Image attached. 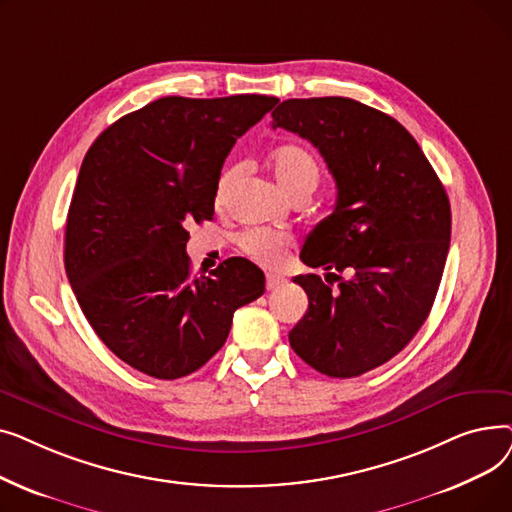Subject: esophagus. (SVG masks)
Returning <instances> with one entry per match:
<instances>
[{
  "mask_svg": "<svg viewBox=\"0 0 512 512\" xmlns=\"http://www.w3.org/2000/svg\"><path fill=\"white\" fill-rule=\"evenodd\" d=\"M284 284H286V278L280 276V274H267V278H265L267 290H278V288H282Z\"/></svg>",
  "mask_w": 512,
  "mask_h": 512,
  "instance_id": "esophagus-1",
  "label": "esophagus"
}]
</instances>
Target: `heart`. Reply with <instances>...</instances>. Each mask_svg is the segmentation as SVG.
Listing matches in <instances>:
<instances>
[{
	"label": "heart",
	"mask_w": 512,
	"mask_h": 512,
	"mask_svg": "<svg viewBox=\"0 0 512 512\" xmlns=\"http://www.w3.org/2000/svg\"><path fill=\"white\" fill-rule=\"evenodd\" d=\"M270 170L280 184L284 193L290 197L299 191H305V188H311L315 191V186L319 182L321 170L317 159L313 157L311 151L299 145H284L278 147L270 155ZM238 180V168L228 166L222 170L218 182H215V205L226 207L230 201V195L234 191ZM292 245V238L284 232L278 230H249L240 236V247L249 257H253L259 263L265 265H276L280 263L288 249Z\"/></svg>",
	"instance_id": "heart-1"
}]
</instances>
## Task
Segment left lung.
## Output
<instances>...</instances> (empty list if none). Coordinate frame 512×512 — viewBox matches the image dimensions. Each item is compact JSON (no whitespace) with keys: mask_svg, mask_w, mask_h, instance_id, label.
<instances>
[{"mask_svg":"<svg viewBox=\"0 0 512 512\" xmlns=\"http://www.w3.org/2000/svg\"><path fill=\"white\" fill-rule=\"evenodd\" d=\"M272 118L319 149L338 188L301 251L326 280L294 278L309 309L288 340L319 373L357 378L398 355L432 311L450 247L448 195L409 130L365 103L286 99Z\"/></svg>","mask_w":512,"mask_h":512,"instance_id":"1","label":"left lung"}]
</instances>
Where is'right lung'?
<instances>
[{
  "instance_id": "1",
  "label": "right lung",
  "mask_w": 512,
  "mask_h": 512,
  "mask_svg": "<svg viewBox=\"0 0 512 512\" xmlns=\"http://www.w3.org/2000/svg\"><path fill=\"white\" fill-rule=\"evenodd\" d=\"M276 97H161L105 128L80 166L64 265L95 334L130 367L178 380L224 346L265 276L230 257L193 276L191 222L213 218L224 159Z\"/></svg>"
}]
</instances>
